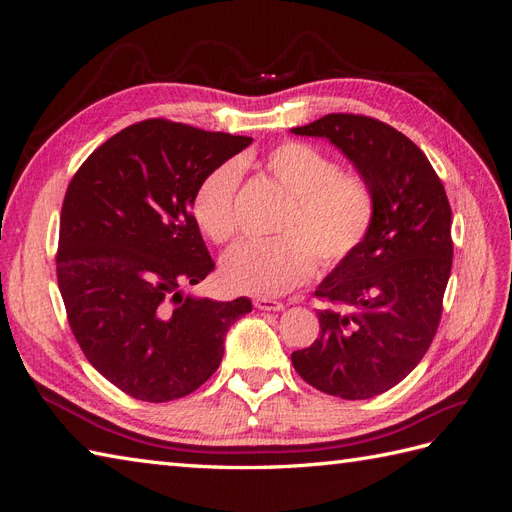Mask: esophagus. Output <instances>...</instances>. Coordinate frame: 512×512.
Segmentation results:
<instances>
[{"mask_svg":"<svg viewBox=\"0 0 512 512\" xmlns=\"http://www.w3.org/2000/svg\"><path fill=\"white\" fill-rule=\"evenodd\" d=\"M254 307L260 309V312H282L284 303L273 301V299H262V297H258V299H254Z\"/></svg>","mask_w":512,"mask_h":512,"instance_id":"obj_1","label":"esophagus"}]
</instances>
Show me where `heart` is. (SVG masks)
<instances>
[{"label": "heart", "instance_id": "1", "mask_svg": "<svg viewBox=\"0 0 512 512\" xmlns=\"http://www.w3.org/2000/svg\"><path fill=\"white\" fill-rule=\"evenodd\" d=\"M260 168L290 196L273 241L239 243L222 260V282L230 290L275 299L303 286L320 269L350 258L376 220V194L369 181L309 143L284 141L271 147ZM239 166L224 162L200 179L192 215L213 243L224 245L237 232L235 196Z\"/></svg>", "mask_w": 512, "mask_h": 512}]
</instances>
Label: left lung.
Segmentation results:
<instances>
[{
    "label": "left lung",
    "mask_w": 512,
    "mask_h": 512,
    "mask_svg": "<svg viewBox=\"0 0 512 512\" xmlns=\"http://www.w3.org/2000/svg\"><path fill=\"white\" fill-rule=\"evenodd\" d=\"M292 132L342 149L376 194V220L316 288L335 307L320 309L318 339L290 359L322 393L376 397L404 380L436 337L453 267L451 205L425 153L389 123L331 113Z\"/></svg>",
    "instance_id": "obj_1"
}]
</instances>
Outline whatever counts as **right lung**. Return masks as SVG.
<instances>
[{"label":"right lung","instance_id":"obj_1","mask_svg":"<svg viewBox=\"0 0 512 512\" xmlns=\"http://www.w3.org/2000/svg\"><path fill=\"white\" fill-rule=\"evenodd\" d=\"M250 136L145 119L76 170L61 207L57 284L87 361L126 395L162 404L220 367L230 324L252 301L196 299L213 271L192 215L196 185Z\"/></svg>","mask_w":512,"mask_h":512}]
</instances>
